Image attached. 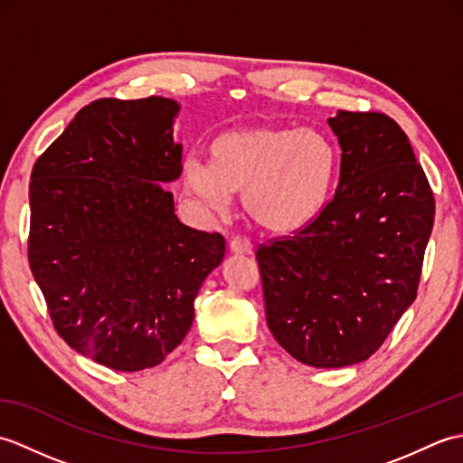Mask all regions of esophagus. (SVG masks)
<instances>
[{
    "instance_id": "obj_1",
    "label": "esophagus",
    "mask_w": 463,
    "mask_h": 463,
    "mask_svg": "<svg viewBox=\"0 0 463 463\" xmlns=\"http://www.w3.org/2000/svg\"><path fill=\"white\" fill-rule=\"evenodd\" d=\"M229 250H231V254H250L252 244L244 239H232L229 242Z\"/></svg>"
}]
</instances>
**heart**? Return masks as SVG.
Instances as JSON below:
<instances>
[{"instance_id": "b5f03b06", "label": "heart", "mask_w": 463, "mask_h": 463, "mask_svg": "<svg viewBox=\"0 0 463 463\" xmlns=\"http://www.w3.org/2000/svg\"><path fill=\"white\" fill-rule=\"evenodd\" d=\"M213 163L186 156L181 186L206 219L229 214L234 193L262 229L277 234L300 231L326 203L336 151L326 135L294 127H252L216 137Z\"/></svg>"}]
</instances>
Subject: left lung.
<instances>
[{
  "instance_id": "left-lung-1",
  "label": "left lung",
  "mask_w": 463,
  "mask_h": 463,
  "mask_svg": "<svg viewBox=\"0 0 463 463\" xmlns=\"http://www.w3.org/2000/svg\"><path fill=\"white\" fill-rule=\"evenodd\" d=\"M336 193L294 237L257 260L274 340L314 368L368 360L416 298L434 226V193L388 115L338 111Z\"/></svg>"
}]
</instances>
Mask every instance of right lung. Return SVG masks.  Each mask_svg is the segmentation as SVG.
Returning a JSON list of instances; mask_svg holds the SVG:
<instances>
[{
	"label": "right lung",
	"instance_id": "1",
	"mask_svg": "<svg viewBox=\"0 0 463 463\" xmlns=\"http://www.w3.org/2000/svg\"><path fill=\"white\" fill-rule=\"evenodd\" d=\"M179 103L97 99L39 156L29 183V267L69 346L117 372L161 364L224 257L219 232L175 214Z\"/></svg>",
	"mask_w": 463,
	"mask_h": 463
}]
</instances>
